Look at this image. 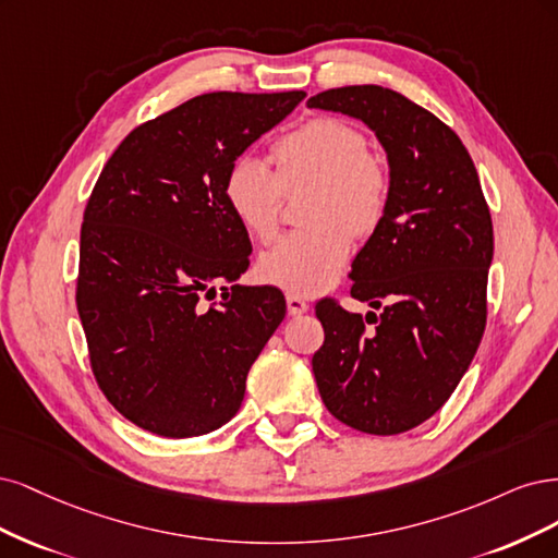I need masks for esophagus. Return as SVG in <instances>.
Returning a JSON list of instances; mask_svg holds the SVG:
<instances>
[{"instance_id": "esophagus-1", "label": "esophagus", "mask_w": 558, "mask_h": 558, "mask_svg": "<svg viewBox=\"0 0 558 558\" xmlns=\"http://www.w3.org/2000/svg\"><path fill=\"white\" fill-rule=\"evenodd\" d=\"M308 308H311V305H308V301H305L303 296H299V294H287V311H290L292 317L308 313Z\"/></svg>"}]
</instances>
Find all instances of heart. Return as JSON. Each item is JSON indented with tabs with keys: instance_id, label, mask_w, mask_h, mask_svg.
<instances>
[{
	"instance_id": "b5f03b06",
	"label": "heart",
	"mask_w": 558,
	"mask_h": 558,
	"mask_svg": "<svg viewBox=\"0 0 558 558\" xmlns=\"http://www.w3.org/2000/svg\"><path fill=\"white\" fill-rule=\"evenodd\" d=\"M278 169L253 153L227 169V208L250 236L268 243L280 227L284 190L315 183L303 220L313 225L280 239L259 257L257 276L290 294L325 292L343 274L352 233L371 236L385 222L391 199L389 167L368 150L352 122L319 116L276 141Z\"/></svg>"
}]
</instances>
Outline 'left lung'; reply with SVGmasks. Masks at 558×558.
<instances>
[{
  "label": "left lung",
  "instance_id": "1",
  "mask_svg": "<svg viewBox=\"0 0 558 558\" xmlns=\"http://www.w3.org/2000/svg\"><path fill=\"white\" fill-rule=\"evenodd\" d=\"M311 109L362 120L391 173L385 222L352 262L350 294L380 315L322 299L313 373L327 410L373 436L403 434L452 397L487 325L494 227L473 159L442 120L380 85L333 87ZM374 327L371 328L369 325Z\"/></svg>",
  "mask_w": 558,
  "mask_h": 558
}]
</instances>
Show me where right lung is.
I'll list each match as a JSON object with an SVG mask.
<instances>
[{"label": "right lung", "mask_w": 558, "mask_h": 558, "mask_svg": "<svg viewBox=\"0 0 558 558\" xmlns=\"http://www.w3.org/2000/svg\"><path fill=\"white\" fill-rule=\"evenodd\" d=\"M303 97H194L130 132L89 194L76 282L89 366L120 415L150 434L227 424L284 317L276 287L236 284L253 245L222 185L231 161ZM222 281L232 287L204 306Z\"/></svg>", "instance_id": "right-lung-1"}]
</instances>
